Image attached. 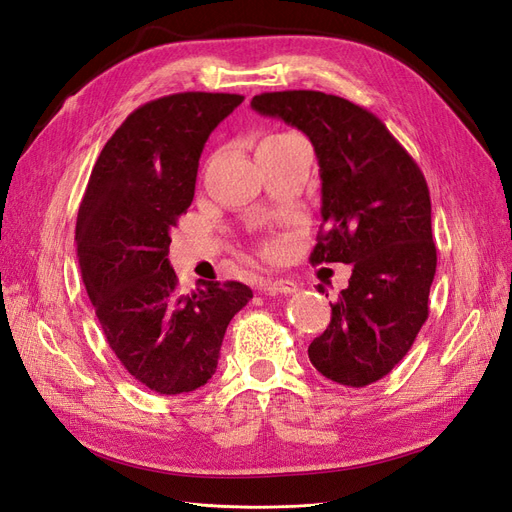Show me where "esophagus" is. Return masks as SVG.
Segmentation results:
<instances>
[{
    "label": "esophagus",
    "instance_id": "34e87169",
    "mask_svg": "<svg viewBox=\"0 0 512 512\" xmlns=\"http://www.w3.org/2000/svg\"><path fill=\"white\" fill-rule=\"evenodd\" d=\"M259 289L263 293H272V295H278V293L287 295V293L298 291V285L291 283V280H285V278H272V280H263Z\"/></svg>",
    "mask_w": 512,
    "mask_h": 512
}]
</instances>
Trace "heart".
Segmentation results:
<instances>
[{
  "mask_svg": "<svg viewBox=\"0 0 512 512\" xmlns=\"http://www.w3.org/2000/svg\"><path fill=\"white\" fill-rule=\"evenodd\" d=\"M287 134H276V136H268L266 140H276V138H285ZM266 140H263V142H266Z\"/></svg>",
  "mask_w": 512,
  "mask_h": 512,
  "instance_id": "1",
  "label": "heart"
}]
</instances>
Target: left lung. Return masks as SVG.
Listing matches in <instances>:
<instances>
[{
    "mask_svg": "<svg viewBox=\"0 0 512 512\" xmlns=\"http://www.w3.org/2000/svg\"><path fill=\"white\" fill-rule=\"evenodd\" d=\"M251 106L298 127L315 146L321 232L310 263L353 266L332 321L308 346L312 366L346 387L381 381L430 312L436 244L425 176L381 119L344 97L274 91L255 95Z\"/></svg>",
    "mask_w": 512,
    "mask_h": 512,
    "instance_id": "obj_1",
    "label": "left lung"
}]
</instances>
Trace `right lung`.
I'll return each mask as SVG.
<instances>
[{
  "mask_svg": "<svg viewBox=\"0 0 512 512\" xmlns=\"http://www.w3.org/2000/svg\"><path fill=\"white\" fill-rule=\"evenodd\" d=\"M242 100L187 91L140 106L102 148L78 208L82 283L104 336L123 368L161 395L208 383L229 321L253 298L238 280L178 291L168 259L204 144Z\"/></svg>",
  "mask_w": 512,
  "mask_h": 512,
  "instance_id": "1",
  "label": "right lung"
}]
</instances>
